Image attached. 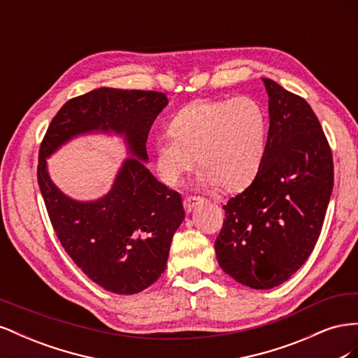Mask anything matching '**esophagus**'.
Listing matches in <instances>:
<instances>
[{"label":"esophagus","mask_w":358,"mask_h":358,"mask_svg":"<svg viewBox=\"0 0 358 358\" xmlns=\"http://www.w3.org/2000/svg\"><path fill=\"white\" fill-rule=\"evenodd\" d=\"M200 201H201L200 197H187V199H183V208H185V212L189 213Z\"/></svg>","instance_id":"1"}]
</instances>
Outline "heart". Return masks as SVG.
I'll use <instances>...</instances> for the list:
<instances>
[{
    "instance_id": "1",
    "label": "heart",
    "mask_w": 358,
    "mask_h": 358,
    "mask_svg": "<svg viewBox=\"0 0 358 358\" xmlns=\"http://www.w3.org/2000/svg\"><path fill=\"white\" fill-rule=\"evenodd\" d=\"M264 140L266 116L251 96L194 101L173 116L169 134L155 140V167L162 182L176 187L197 159L201 185L237 191L257 175Z\"/></svg>"
}]
</instances>
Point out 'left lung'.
Listing matches in <instances>:
<instances>
[{
  "instance_id": "8db88e82",
  "label": "left lung",
  "mask_w": 358,
  "mask_h": 358,
  "mask_svg": "<svg viewBox=\"0 0 358 358\" xmlns=\"http://www.w3.org/2000/svg\"><path fill=\"white\" fill-rule=\"evenodd\" d=\"M268 136L257 176L224 206L221 268L254 289L284 284L313 251L333 189L331 150L306 100L263 78Z\"/></svg>"
}]
</instances>
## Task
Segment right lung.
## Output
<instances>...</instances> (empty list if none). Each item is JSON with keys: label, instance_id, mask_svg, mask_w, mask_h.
Returning <instances> with one entry per match:
<instances>
[{"label": "right lung", "instance_id": "right-lung-1", "mask_svg": "<svg viewBox=\"0 0 358 358\" xmlns=\"http://www.w3.org/2000/svg\"><path fill=\"white\" fill-rule=\"evenodd\" d=\"M167 104L162 92L99 88L64 104L40 146L37 179L53 230L82 272L115 294H136L155 282L185 220L180 194L146 169L149 129ZM94 132L122 136L130 157L103 198L74 201L50 179L47 158Z\"/></svg>", "mask_w": 358, "mask_h": 358}]
</instances>
